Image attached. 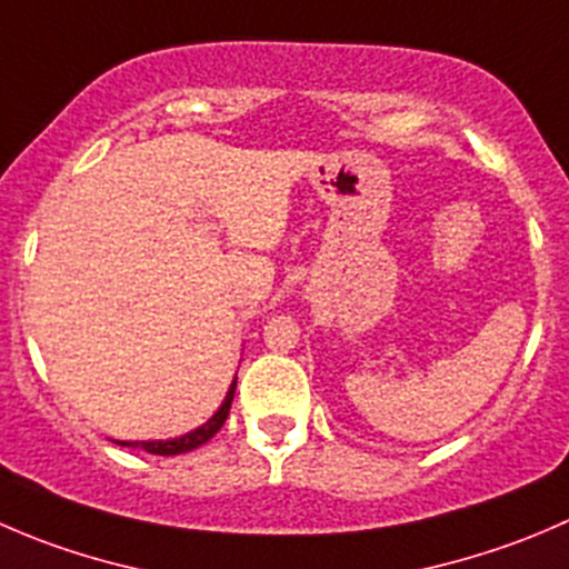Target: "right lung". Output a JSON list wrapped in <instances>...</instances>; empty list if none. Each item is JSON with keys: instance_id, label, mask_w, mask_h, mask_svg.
<instances>
[{"instance_id": "add662e5", "label": "right lung", "mask_w": 569, "mask_h": 569, "mask_svg": "<svg viewBox=\"0 0 569 569\" xmlns=\"http://www.w3.org/2000/svg\"><path fill=\"white\" fill-rule=\"evenodd\" d=\"M233 395H236V378L233 383H230L228 395H224L222 406L213 411V417L208 419V422H202L200 428H194V431L183 433V437H174V439H147V442H124V439H113L116 445H121V448H141L147 450V453H156V456H180V453H189V450L200 448V445H206L208 439L213 437V433L219 431L224 425V419H228L230 413V402H233Z\"/></svg>"}]
</instances>
